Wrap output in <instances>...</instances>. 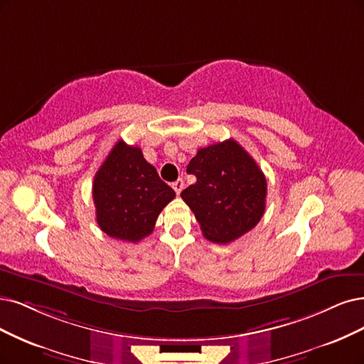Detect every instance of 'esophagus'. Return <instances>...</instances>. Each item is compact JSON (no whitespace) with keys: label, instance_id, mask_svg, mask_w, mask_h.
Instances as JSON below:
<instances>
[{"label":"esophagus","instance_id":"esophagus-1","mask_svg":"<svg viewBox=\"0 0 364 364\" xmlns=\"http://www.w3.org/2000/svg\"><path fill=\"white\" fill-rule=\"evenodd\" d=\"M172 187H173V191H175V193H177V195H180V193H181V191L184 189V181H183L181 178H178L177 181H173V183H172Z\"/></svg>","mask_w":364,"mask_h":364}]
</instances>
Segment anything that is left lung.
<instances>
[{
	"mask_svg": "<svg viewBox=\"0 0 364 364\" xmlns=\"http://www.w3.org/2000/svg\"><path fill=\"white\" fill-rule=\"evenodd\" d=\"M196 183L181 192L207 240L228 245L258 225L265 211L267 180L234 139L199 148L187 165Z\"/></svg>",
	"mask_w": 364,
	"mask_h": 364,
	"instance_id": "8db88e82",
	"label": "left lung"
}]
</instances>
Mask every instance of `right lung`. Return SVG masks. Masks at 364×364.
<instances>
[{
	"label": "right lung",
	"mask_w": 364,
	"mask_h": 364,
	"mask_svg": "<svg viewBox=\"0 0 364 364\" xmlns=\"http://www.w3.org/2000/svg\"><path fill=\"white\" fill-rule=\"evenodd\" d=\"M175 198L139 146L118 141L94 175L92 199L100 230L138 243L154 230L160 211Z\"/></svg>",
	"instance_id": "obj_1"
}]
</instances>
